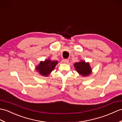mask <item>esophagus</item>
<instances>
[{"mask_svg":"<svg viewBox=\"0 0 122 122\" xmlns=\"http://www.w3.org/2000/svg\"><path fill=\"white\" fill-rule=\"evenodd\" d=\"M69 59H64L63 60V62L65 63H67L68 62H69Z\"/></svg>","mask_w":122,"mask_h":122,"instance_id":"obj_1","label":"esophagus"}]
</instances>
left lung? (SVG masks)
I'll use <instances>...</instances> for the list:
<instances>
[{"label": "left lung", "instance_id": "1", "mask_svg": "<svg viewBox=\"0 0 122 122\" xmlns=\"http://www.w3.org/2000/svg\"><path fill=\"white\" fill-rule=\"evenodd\" d=\"M74 67L78 73L83 76H87L91 73V68L89 63H86L85 61L76 62L74 64Z\"/></svg>", "mask_w": 122, "mask_h": 122}]
</instances>
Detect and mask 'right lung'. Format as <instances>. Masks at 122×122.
<instances>
[{"label":"right lung","instance_id":"right-lung-1","mask_svg":"<svg viewBox=\"0 0 122 122\" xmlns=\"http://www.w3.org/2000/svg\"><path fill=\"white\" fill-rule=\"evenodd\" d=\"M57 61H51L49 60H45L44 62H41L39 66L36 67V70L38 71L39 73L44 76H47L54 70Z\"/></svg>","mask_w":122,"mask_h":122}]
</instances>
